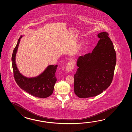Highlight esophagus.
<instances>
[{
  "instance_id": "1",
  "label": "esophagus",
  "mask_w": 132,
  "mask_h": 132,
  "mask_svg": "<svg viewBox=\"0 0 132 132\" xmlns=\"http://www.w3.org/2000/svg\"><path fill=\"white\" fill-rule=\"evenodd\" d=\"M73 68H74V67H73V64H72L71 63H69L66 66L65 69H66V71L68 72H70L71 71H72L73 69Z\"/></svg>"
}]
</instances>
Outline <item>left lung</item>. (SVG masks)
Returning <instances> with one entry per match:
<instances>
[{"instance_id":"1","label":"left lung","mask_w":132,"mask_h":132,"mask_svg":"<svg viewBox=\"0 0 132 132\" xmlns=\"http://www.w3.org/2000/svg\"><path fill=\"white\" fill-rule=\"evenodd\" d=\"M98 37L100 40L93 52L79 56L76 62L74 92L80 98L98 95L112 82L116 53L108 32H101Z\"/></svg>"}]
</instances>
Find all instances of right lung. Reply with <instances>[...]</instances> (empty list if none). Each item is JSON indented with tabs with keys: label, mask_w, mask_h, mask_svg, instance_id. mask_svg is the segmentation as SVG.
<instances>
[{
	"label": "right lung",
	"mask_w": 132,
	"mask_h": 132,
	"mask_svg": "<svg viewBox=\"0 0 132 132\" xmlns=\"http://www.w3.org/2000/svg\"><path fill=\"white\" fill-rule=\"evenodd\" d=\"M21 36L18 40L12 56V63L14 78L18 85L26 92L39 98H46L53 93L54 87L56 81L55 76L57 65H49L42 73L34 77L28 78L23 76L17 68L15 56L20 43Z\"/></svg>",
	"instance_id": "1"
}]
</instances>
